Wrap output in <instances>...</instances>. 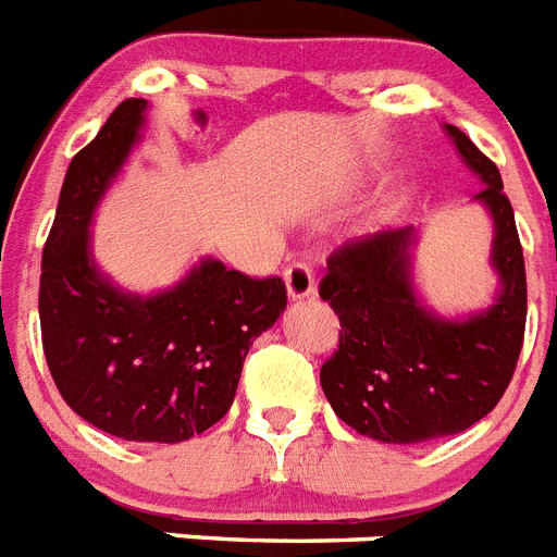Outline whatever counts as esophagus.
<instances>
[{"label": "esophagus", "instance_id": "obj_1", "mask_svg": "<svg viewBox=\"0 0 557 557\" xmlns=\"http://www.w3.org/2000/svg\"><path fill=\"white\" fill-rule=\"evenodd\" d=\"M284 284H287V296L293 298V301L315 293V275H312V270L307 268L304 261H293V264L284 270Z\"/></svg>", "mask_w": 557, "mask_h": 557}]
</instances>
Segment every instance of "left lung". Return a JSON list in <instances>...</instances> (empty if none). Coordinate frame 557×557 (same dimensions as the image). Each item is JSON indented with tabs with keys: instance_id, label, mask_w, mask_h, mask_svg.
Wrapping results in <instances>:
<instances>
[{
	"instance_id": "obj_1",
	"label": "left lung",
	"mask_w": 557,
	"mask_h": 557,
	"mask_svg": "<svg viewBox=\"0 0 557 557\" xmlns=\"http://www.w3.org/2000/svg\"><path fill=\"white\" fill-rule=\"evenodd\" d=\"M445 132L484 185L473 202L493 220L491 307L462 318L425 307L414 287V225L335 250L318 287L341 318V344L321 366L326 400L358 434L392 445L459 434L491 414L524 344V253L502 174L465 132L450 123Z\"/></svg>"
}]
</instances>
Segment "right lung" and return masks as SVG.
Segmentation results:
<instances>
[{"label": "right lung", "instance_id": "right-lung-1", "mask_svg": "<svg viewBox=\"0 0 557 557\" xmlns=\"http://www.w3.org/2000/svg\"><path fill=\"white\" fill-rule=\"evenodd\" d=\"M146 112V98L123 101L66 169L41 253V344L75 414L129 442H185L227 414L247 349L278 321L287 289L211 256L154 296L98 270L89 225Z\"/></svg>", "mask_w": 557, "mask_h": 557}]
</instances>
